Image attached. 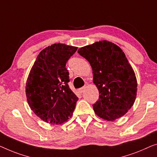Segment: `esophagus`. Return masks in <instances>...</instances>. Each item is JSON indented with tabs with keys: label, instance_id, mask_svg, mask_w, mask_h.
<instances>
[{
	"label": "esophagus",
	"instance_id": "obj_1",
	"mask_svg": "<svg viewBox=\"0 0 157 157\" xmlns=\"http://www.w3.org/2000/svg\"><path fill=\"white\" fill-rule=\"evenodd\" d=\"M86 90V86H84V87H81L80 89L79 90V92H80V93H83L84 92H85V90Z\"/></svg>",
	"mask_w": 157,
	"mask_h": 157
}]
</instances>
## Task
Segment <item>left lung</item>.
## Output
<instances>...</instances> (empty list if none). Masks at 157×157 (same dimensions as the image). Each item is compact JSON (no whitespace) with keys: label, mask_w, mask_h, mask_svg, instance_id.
Wrapping results in <instances>:
<instances>
[{"label":"left lung","mask_w":157,"mask_h":157,"mask_svg":"<svg viewBox=\"0 0 157 157\" xmlns=\"http://www.w3.org/2000/svg\"><path fill=\"white\" fill-rule=\"evenodd\" d=\"M78 52L91 65L93 82L100 93L93 105L95 114L107 121L124 115L135 101L137 82L122 50L111 42L101 40Z\"/></svg>","instance_id":"obj_1"}]
</instances>
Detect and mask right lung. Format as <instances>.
Returning a JSON list of instances; mask_svg holds the SVG:
<instances>
[{"label":"right lung","mask_w":157,"mask_h":157,"mask_svg":"<svg viewBox=\"0 0 157 157\" xmlns=\"http://www.w3.org/2000/svg\"><path fill=\"white\" fill-rule=\"evenodd\" d=\"M78 48L53 44L40 52L27 79L30 109L45 122L60 124L70 119L78 98L70 89L66 63Z\"/></svg>","instance_id":"add662e5"}]
</instances>
